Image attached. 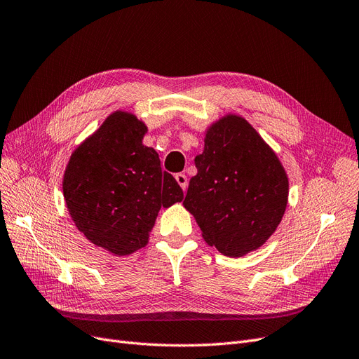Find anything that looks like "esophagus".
I'll return each instance as SVG.
<instances>
[{"mask_svg": "<svg viewBox=\"0 0 359 359\" xmlns=\"http://www.w3.org/2000/svg\"><path fill=\"white\" fill-rule=\"evenodd\" d=\"M176 180L180 184V188L183 191H187V188H188V177H187V175H183V172H177Z\"/></svg>", "mask_w": 359, "mask_h": 359, "instance_id": "esophagus-1", "label": "esophagus"}]
</instances>
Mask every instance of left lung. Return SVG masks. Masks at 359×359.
<instances>
[{"mask_svg":"<svg viewBox=\"0 0 359 359\" xmlns=\"http://www.w3.org/2000/svg\"><path fill=\"white\" fill-rule=\"evenodd\" d=\"M195 167L183 205L205 243L229 257L266 243L285 213L288 177L259 133L241 116H223L208 127Z\"/></svg>","mask_w":359,"mask_h":359,"instance_id":"left-lung-1","label":"left lung"}]
</instances>
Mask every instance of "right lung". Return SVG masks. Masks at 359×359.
Masks as SVG:
<instances>
[{"label":"right lung","mask_w":359,"mask_h":359,"mask_svg":"<svg viewBox=\"0 0 359 359\" xmlns=\"http://www.w3.org/2000/svg\"><path fill=\"white\" fill-rule=\"evenodd\" d=\"M146 131L135 115L116 111L72 152L65 170L63 196L75 226L115 256L148 244L158 211L183 200L156 151L142 143Z\"/></svg>","instance_id":"add662e5"}]
</instances>
